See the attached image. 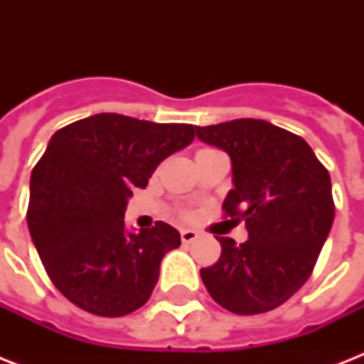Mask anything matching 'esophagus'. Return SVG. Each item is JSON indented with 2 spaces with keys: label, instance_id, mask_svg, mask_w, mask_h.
Returning <instances> with one entry per match:
<instances>
[{
  "label": "esophagus",
  "instance_id": "34e87169",
  "mask_svg": "<svg viewBox=\"0 0 364 364\" xmlns=\"http://www.w3.org/2000/svg\"><path fill=\"white\" fill-rule=\"evenodd\" d=\"M198 238V232L193 228H183L181 230V242L183 243H193L194 240Z\"/></svg>",
  "mask_w": 364,
  "mask_h": 364
}]
</instances>
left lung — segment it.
Masks as SVG:
<instances>
[{"label":"left lung","instance_id":"left-lung-1","mask_svg":"<svg viewBox=\"0 0 364 364\" xmlns=\"http://www.w3.org/2000/svg\"><path fill=\"white\" fill-rule=\"evenodd\" d=\"M200 141L223 149L232 185L223 210L245 221L249 238H217L221 257L200 276L217 304L240 316L264 314L299 291L334 221L331 176L300 136L259 119L196 126Z\"/></svg>","mask_w":364,"mask_h":364}]
</instances>
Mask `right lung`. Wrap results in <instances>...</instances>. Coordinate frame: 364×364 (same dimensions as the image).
<instances>
[{
	"mask_svg": "<svg viewBox=\"0 0 364 364\" xmlns=\"http://www.w3.org/2000/svg\"><path fill=\"white\" fill-rule=\"evenodd\" d=\"M193 139V124L117 113L71 122L50 137L31 171L28 228L50 282L81 310L121 317L149 300L160 260L181 236L162 221L128 232L126 205Z\"/></svg>",
	"mask_w": 364,
	"mask_h": 364,
	"instance_id": "obj_1",
	"label": "right lung"
}]
</instances>
